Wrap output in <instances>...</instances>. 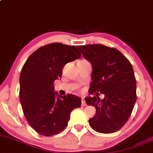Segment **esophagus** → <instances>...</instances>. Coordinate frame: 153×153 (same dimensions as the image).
Segmentation results:
<instances>
[{"instance_id":"34e87169","label":"esophagus","mask_w":153,"mask_h":153,"mask_svg":"<svg viewBox=\"0 0 153 153\" xmlns=\"http://www.w3.org/2000/svg\"><path fill=\"white\" fill-rule=\"evenodd\" d=\"M82 106H85L86 105V102H85V101L84 98H82Z\"/></svg>"}]
</instances>
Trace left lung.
Here are the masks:
<instances>
[{"label": "left lung", "mask_w": 153, "mask_h": 153, "mask_svg": "<svg viewBox=\"0 0 153 153\" xmlns=\"http://www.w3.org/2000/svg\"><path fill=\"white\" fill-rule=\"evenodd\" d=\"M82 55L93 67L89 93L105 95L85 98L88 105L96 108L89 119L93 130L100 133H113L122 128L131 115L137 100L136 79L133 68L122 53L102 44L78 45Z\"/></svg>", "instance_id": "obj_1"}]
</instances>
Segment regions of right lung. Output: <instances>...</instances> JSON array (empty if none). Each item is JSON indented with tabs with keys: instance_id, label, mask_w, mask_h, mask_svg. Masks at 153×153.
Segmentation results:
<instances>
[{
	"instance_id": "obj_1",
	"label": "right lung",
	"mask_w": 153,
	"mask_h": 153,
	"mask_svg": "<svg viewBox=\"0 0 153 153\" xmlns=\"http://www.w3.org/2000/svg\"><path fill=\"white\" fill-rule=\"evenodd\" d=\"M74 45L53 43L33 52L22 68L19 98L24 116L34 130L44 136L62 131L73 109L80 108L81 98L54 93V81L62 76L68 62L80 58Z\"/></svg>"
}]
</instances>
